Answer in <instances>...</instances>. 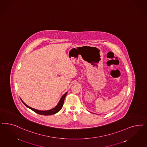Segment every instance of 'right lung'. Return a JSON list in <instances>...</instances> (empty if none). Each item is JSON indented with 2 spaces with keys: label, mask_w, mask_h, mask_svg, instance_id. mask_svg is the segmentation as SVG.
I'll return each instance as SVG.
<instances>
[{
  "label": "right lung",
  "mask_w": 147,
  "mask_h": 147,
  "mask_svg": "<svg viewBox=\"0 0 147 147\" xmlns=\"http://www.w3.org/2000/svg\"><path fill=\"white\" fill-rule=\"evenodd\" d=\"M67 92H65L64 95L62 96V97L59 100L58 103L57 104V105L55 107H54L53 108L50 109V110H49L43 111V110H39L37 109H34V108H32L29 107L27 104H25L21 98H20V100L26 107H28L29 109L33 110V111H34L35 113H36L38 114H40V115H51L56 114L61 109H62L63 105V103H64V101L65 96H66V94H67Z\"/></svg>",
  "instance_id": "right-lung-1"
}]
</instances>
